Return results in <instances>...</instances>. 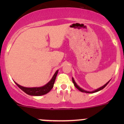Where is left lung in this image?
<instances>
[{
    "instance_id": "left-lung-1",
    "label": "left lung",
    "mask_w": 124,
    "mask_h": 124,
    "mask_svg": "<svg viewBox=\"0 0 124 124\" xmlns=\"http://www.w3.org/2000/svg\"><path fill=\"white\" fill-rule=\"evenodd\" d=\"M72 82H73L74 85L75 87H76L77 89H78L80 91H81V92H85V93H94V92H98V91H101V90H102V89L104 88V87H106V86L107 85V84H108V83H109V82H110V80L108 81V82H107V83H106V84L104 85H103L102 86H101V87H99V88L95 90V91H86V90H84V89H83L81 88V87H80V86H78V85H77V83H76V82H75L74 79V78H73V77H72Z\"/></svg>"
}]
</instances>
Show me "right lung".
Wrapping results in <instances>:
<instances>
[{"mask_svg": "<svg viewBox=\"0 0 124 124\" xmlns=\"http://www.w3.org/2000/svg\"><path fill=\"white\" fill-rule=\"evenodd\" d=\"M59 70L55 72L54 74L53 75V77L52 78V79L48 82L46 85H45L44 86H41V87H24V86H20V85L17 84V83H16V84L18 86V87L20 89L22 90L23 92H24L25 93H27V94L29 95L32 96H41L43 95L46 94L48 92H49L51 91L52 88H53V85H54V83L55 82V80H56V76H57V72H58Z\"/></svg>", "mask_w": 124, "mask_h": 124, "instance_id": "1", "label": "right lung"}]
</instances>
